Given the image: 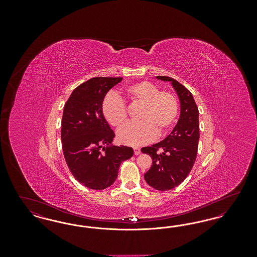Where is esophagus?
<instances>
[{
	"instance_id": "1",
	"label": "esophagus",
	"mask_w": 257,
	"mask_h": 257,
	"mask_svg": "<svg viewBox=\"0 0 257 257\" xmlns=\"http://www.w3.org/2000/svg\"><path fill=\"white\" fill-rule=\"evenodd\" d=\"M134 153L135 155H139L141 153V148L139 147H134Z\"/></svg>"
}]
</instances>
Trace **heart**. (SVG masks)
Wrapping results in <instances>:
<instances>
[{"mask_svg":"<svg viewBox=\"0 0 257 257\" xmlns=\"http://www.w3.org/2000/svg\"><path fill=\"white\" fill-rule=\"evenodd\" d=\"M124 95L133 104L141 106L139 123L127 124L117 132V140L126 146H144L171 129L178 114V101L170 91H160L159 87L147 81L127 86ZM105 119L115 128L127 121V111L122 101L112 95L102 104Z\"/></svg>","mask_w":257,"mask_h":257,"instance_id":"heart-1","label":"heart"}]
</instances>
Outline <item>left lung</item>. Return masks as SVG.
I'll return each instance as SVG.
<instances>
[{"mask_svg": "<svg viewBox=\"0 0 257 257\" xmlns=\"http://www.w3.org/2000/svg\"><path fill=\"white\" fill-rule=\"evenodd\" d=\"M156 78L171 82L180 102V115L171 134L158 144L142 148V152L152 158L151 168L145 174L147 183L158 191H169L183 182L195 164L199 140L198 109L193 94L179 82L167 76Z\"/></svg>", "mask_w": 257, "mask_h": 257, "instance_id": "obj_1", "label": "left lung"}]
</instances>
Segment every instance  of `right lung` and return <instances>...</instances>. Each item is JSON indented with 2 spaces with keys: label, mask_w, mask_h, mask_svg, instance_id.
Returning <instances> with one entry per match:
<instances>
[{
  "label": "right lung",
  "mask_w": 257,
  "mask_h": 257,
  "mask_svg": "<svg viewBox=\"0 0 257 257\" xmlns=\"http://www.w3.org/2000/svg\"><path fill=\"white\" fill-rule=\"evenodd\" d=\"M122 78L95 77L77 86L66 101L61 120V143L66 164L74 177L89 189L104 190L117 177L132 147L111 143L114 133L102 112L107 92Z\"/></svg>",
  "instance_id": "obj_1"
}]
</instances>
